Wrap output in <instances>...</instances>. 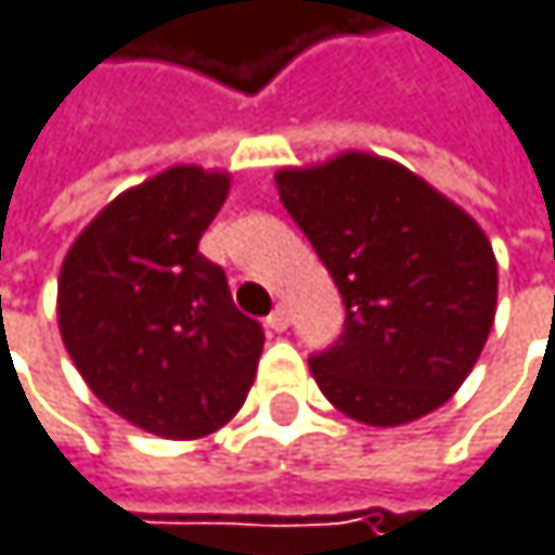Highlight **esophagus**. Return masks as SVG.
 Masks as SVG:
<instances>
[{
  "instance_id": "34e87169",
  "label": "esophagus",
  "mask_w": 555,
  "mask_h": 555,
  "mask_svg": "<svg viewBox=\"0 0 555 555\" xmlns=\"http://www.w3.org/2000/svg\"><path fill=\"white\" fill-rule=\"evenodd\" d=\"M264 323H268V330L284 333V330L291 326V310H287V307H274V310H271V317H268Z\"/></svg>"
}]
</instances>
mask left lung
<instances>
[{
  "label": "left lung",
  "mask_w": 555,
  "mask_h": 555,
  "mask_svg": "<svg viewBox=\"0 0 555 555\" xmlns=\"http://www.w3.org/2000/svg\"><path fill=\"white\" fill-rule=\"evenodd\" d=\"M274 180L346 304L343 336L310 359L326 401L369 426L446 404L494 323L498 261L478 222L378 154L346 151Z\"/></svg>",
  "instance_id": "8db88e82"
}]
</instances>
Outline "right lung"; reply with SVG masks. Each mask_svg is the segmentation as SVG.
Returning <instances> with one entry per match:
<instances>
[{
  "instance_id": "1",
  "label": "right lung",
  "mask_w": 555,
  "mask_h": 555,
  "mask_svg": "<svg viewBox=\"0 0 555 555\" xmlns=\"http://www.w3.org/2000/svg\"><path fill=\"white\" fill-rule=\"evenodd\" d=\"M225 193L222 170L167 167L119 193L61 268L57 323L77 372L113 414L164 439L225 426L258 372L264 330L199 255Z\"/></svg>"
}]
</instances>
